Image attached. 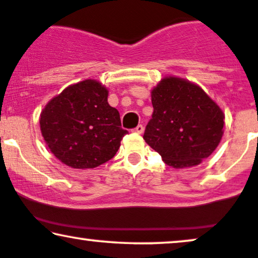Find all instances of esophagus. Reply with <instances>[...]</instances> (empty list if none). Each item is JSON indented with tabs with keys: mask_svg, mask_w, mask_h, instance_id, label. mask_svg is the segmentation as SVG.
<instances>
[{
	"mask_svg": "<svg viewBox=\"0 0 258 258\" xmlns=\"http://www.w3.org/2000/svg\"><path fill=\"white\" fill-rule=\"evenodd\" d=\"M144 130H145L144 125H142V124H139L135 129H133V132L136 133V134H142V133H144Z\"/></svg>",
	"mask_w": 258,
	"mask_h": 258,
	"instance_id": "obj_1",
	"label": "esophagus"
}]
</instances>
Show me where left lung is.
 Masks as SVG:
<instances>
[{"instance_id": "obj_1", "label": "left lung", "mask_w": 258, "mask_h": 258, "mask_svg": "<svg viewBox=\"0 0 258 258\" xmlns=\"http://www.w3.org/2000/svg\"><path fill=\"white\" fill-rule=\"evenodd\" d=\"M153 114L144 140L173 168L200 165L220 144L225 114L199 85L166 76L151 92Z\"/></svg>"}]
</instances>
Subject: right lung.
<instances>
[{"label":"right lung","mask_w":258,"mask_h":258,"mask_svg":"<svg viewBox=\"0 0 258 258\" xmlns=\"http://www.w3.org/2000/svg\"><path fill=\"white\" fill-rule=\"evenodd\" d=\"M109 90L93 79L66 87L40 112V132L50 152L67 166L94 168L114 157L128 134Z\"/></svg>","instance_id":"obj_1"}]
</instances>
